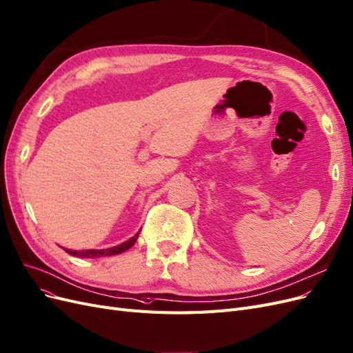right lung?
I'll use <instances>...</instances> for the list:
<instances>
[{
    "label": "right lung",
    "mask_w": 353,
    "mask_h": 353,
    "mask_svg": "<svg viewBox=\"0 0 353 353\" xmlns=\"http://www.w3.org/2000/svg\"><path fill=\"white\" fill-rule=\"evenodd\" d=\"M140 234V232H139ZM139 234H136L131 239L123 242L117 247L112 248H106V250H86V251H74V250H65L68 254L74 255V257H81V259H98V257H108V255H115V254H121L127 251L128 248H131L132 245L136 244V241L139 238Z\"/></svg>",
    "instance_id": "add662e5"
}]
</instances>
